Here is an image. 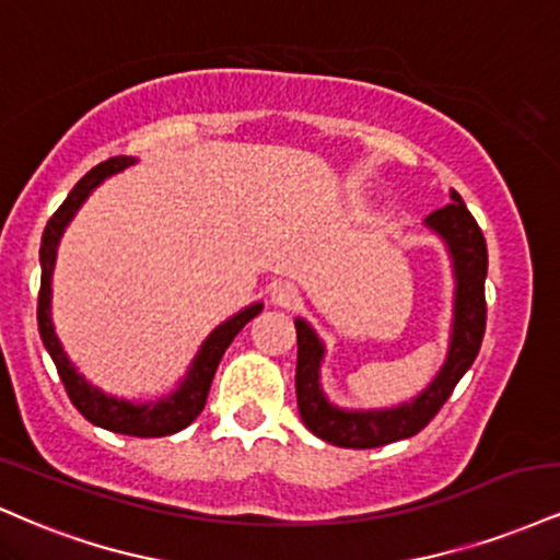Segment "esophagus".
Wrapping results in <instances>:
<instances>
[{
	"label": "esophagus",
	"instance_id": "esophagus-1",
	"mask_svg": "<svg viewBox=\"0 0 560 560\" xmlns=\"http://www.w3.org/2000/svg\"><path fill=\"white\" fill-rule=\"evenodd\" d=\"M271 298L279 307H294L298 305V289L289 284V281H279V284H273Z\"/></svg>",
	"mask_w": 560,
	"mask_h": 560
}]
</instances>
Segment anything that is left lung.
Returning a JSON list of instances; mask_svg holds the SVG:
<instances>
[{
	"label": "left lung",
	"instance_id": "left-lung-1",
	"mask_svg": "<svg viewBox=\"0 0 560 560\" xmlns=\"http://www.w3.org/2000/svg\"><path fill=\"white\" fill-rule=\"evenodd\" d=\"M448 242L456 268V318L451 334L448 360L438 378L422 390L412 404L386 409V412H345L323 399L318 386V368L323 347L305 320H294L298 328V407L305 428L323 441L341 448H378L386 443L412 438L441 412L454 394L456 383L467 373L480 352L485 336V276H488V245L475 215L464 206L462 195L451 190V203L438 208L425 219Z\"/></svg>",
	"mask_w": 560,
	"mask_h": 560
}]
</instances>
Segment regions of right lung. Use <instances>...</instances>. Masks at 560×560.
I'll use <instances>...</instances> for the list:
<instances>
[{
    "label": "right lung",
    "mask_w": 560,
    "mask_h": 560,
    "mask_svg": "<svg viewBox=\"0 0 560 560\" xmlns=\"http://www.w3.org/2000/svg\"><path fill=\"white\" fill-rule=\"evenodd\" d=\"M130 164L127 156H114L101 161L98 166H93L91 172L85 174L83 179L72 187V192L67 195L65 203L54 211L49 224L44 229L42 237V289H38V334H42V341L46 352L51 354L54 365H57L59 381L70 396V401L75 404V409L85 417L93 425L112 430V433L122 435H135V438H161L172 435L177 430L187 428L190 422L203 412L208 390H211L215 368H219L221 357L229 349L242 328L250 323L255 315L260 313L262 305H250L242 310L240 315H234L232 320H226L224 326H219L215 331L208 336L200 354L195 357L190 375L182 383L179 390H174L170 399H161L156 404H130L122 399H114V396L101 394L98 388L88 386V383L75 373V368L70 365L62 347H59L57 336H54V326L49 318V300H51V268H54V255H57V242L62 237L67 221L75 215L80 203L88 198V192L104 182L109 174L125 170Z\"/></svg>",
    "instance_id": "obj_1"
}]
</instances>
